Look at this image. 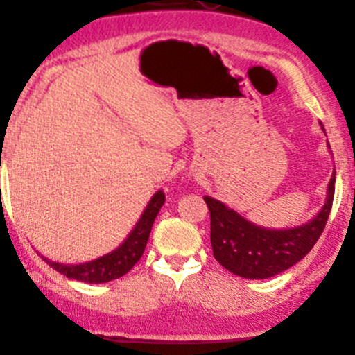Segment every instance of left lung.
<instances>
[{"mask_svg": "<svg viewBox=\"0 0 355 355\" xmlns=\"http://www.w3.org/2000/svg\"><path fill=\"white\" fill-rule=\"evenodd\" d=\"M330 148V146H329ZM336 192V173L329 182L327 202L306 224L293 229H264L241 217L216 198L205 196L210 212L214 258L227 271L249 279H264L286 271L305 258L325 229Z\"/></svg>", "mask_w": 355, "mask_h": 355, "instance_id": "left-lung-1", "label": "left lung"}]
</instances>
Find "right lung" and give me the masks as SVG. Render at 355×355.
<instances>
[{
	"mask_svg": "<svg viewBox=\"0 0 355 355\" xmlns=\"http://www.w3.org/2000/svg\"><path fill=\"white\" fill-rule=\"evenodd\" d=\"M163 204H165V193L158 190L151 197V200L148 202L145 212L141 214L138 224L135 225V229L126 237V241L118 249L109 252V254H104L94 261L80 264H62L46 258H44V261L49 263V266H52L55 271L62 272L67 278L77 279V282L96 283L97 285V283H107L112 282V279H118L121 276L126 275L143 256L148 237H150L151 232V225L157 219Z\"/></svg>",
	"mask_w": 355,
	"mask_h": 355,
	"instance_id": "add662e5",
	"label": "right lung"
}]
</instances>
